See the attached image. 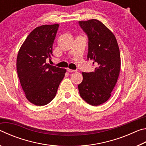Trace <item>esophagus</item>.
<instances>
[{
	"mask_svg": "<svg viewBox=\"0 0 146 146\" xmlns=\"http://www.w3.org/2000/svg\"><path fill=\"white\" fill-rule=\"evenodd\" d=\"M76 70H70V69H67V71L69 73H72V72H75Z\"/></svg>",
	"mask_w": 146,
	"mask_h": 146,
	"instance_id": "34e87169",
	"label": "esophagus"
}]
</instances>
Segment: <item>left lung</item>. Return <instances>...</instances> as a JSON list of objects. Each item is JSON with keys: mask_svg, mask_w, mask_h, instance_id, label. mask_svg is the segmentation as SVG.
I'll use <instances>...</instances> for the list:
<instances>
[{"mask_svg": "<svg viewBox=\"0 0 146 146\" xmlns=\"http://www.w3.org/2000/svg\"><path fill=\"white\" fill-rule=\"evenodd\" d=\"M88 38V60L97 67L93 72H82L83 80L78 88L80 97L89 104L99 106L111 97L120 69V55L113 33L96 19L79 21Z\"/></svg>", "mask_w": 146, "mask_h": 146, "instance_id": "left-lung-1", "label": "left lung"}]
</instances>
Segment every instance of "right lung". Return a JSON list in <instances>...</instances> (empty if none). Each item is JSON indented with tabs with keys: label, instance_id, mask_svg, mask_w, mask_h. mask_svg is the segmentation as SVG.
<instances>
[{
	"label": "right lung",
	"instance_id": "obj_1",
	"mask_svg": "<svg viewBox=\"0 0 146 146\" xmlns=\"http://www.w3.org/2000/svg\"><path fill=\"white\" fill-rule=\"evenodd\" d=\"M59 24L37 27L29 33L19 51L17 71L29 102L48 104L56 96L66 70L46 63L53 56V44Z\"/></svg>",
	"mask_w": 146,
	"mask_h": 146
}]
</instances>
